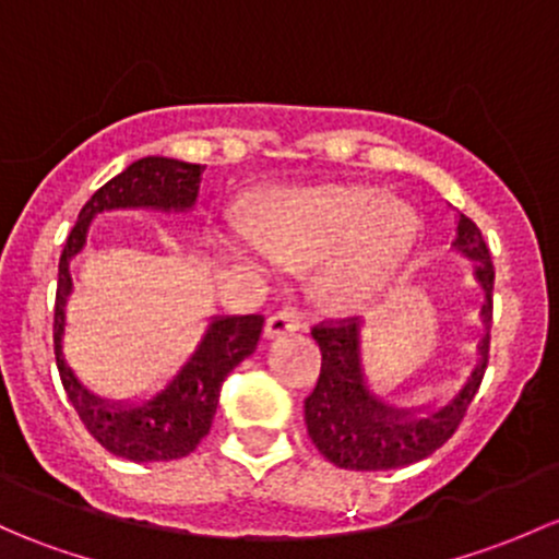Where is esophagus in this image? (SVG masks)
<instances>
[{
  "instance_id": "34e87169",
  "label": "esophagus",
  "mask_w": 559,
  "mask_h": 559,
  "mask_svg": "<svg viewBox=\"0 0 559 559\" xmlns=\"http://www.w3.org/2000/svg\"><path fill=\"white\" fill-rule=\"evenodd\" d=\"M299 326H302V313H299V308H295V305H284L281 310L270 313L267 324H264V334H267V337H278V334L297 332Z\"/></svg>"
}]
</instances>
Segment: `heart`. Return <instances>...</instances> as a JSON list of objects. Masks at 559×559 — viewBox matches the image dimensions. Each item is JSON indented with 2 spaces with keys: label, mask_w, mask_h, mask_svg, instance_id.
<instances>
[{
  "label": "heart",
  "mask_w": 559,
  "mask_h": 559,
  "mask_svg": "<svg viewBox=\"0 0 559 559\" xmlns=\"http://www.w3.org/2000/svg\"><path fill=\"white\" fill-rule=\"evenodd\" d=\"M418 216L369 190H302L281 198L254 225L278 260L324 257L319 289L329 302L354 308L378 295L418 240Z\"/></svg>",
  "instance_id": "1"
}]
</instances>
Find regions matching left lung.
I'll return each mask as SVG.
<instances>
[{
	"label": "left lung",
	"instance_id": "1",
	"mask_svg": "<svg viewBox=\"0 0 559 559\" xmlns=\"http://www.w3.org/2000/svg\"><path fill=\"white\" fill-rule=\"evenodd\" d=\"M457 251L472 257L474 275L485 289L481 321L485 326L492 321V267L490 249L481 238L479 227L468 216L457 219V235L452 240ZM356 316L340 321H321L313 326V340L321 348V372L313 393L305 399V423L313 444L334 466L350 472H383V468H402L418 463L442 448L457 431L468 404L477 396L481 378L487 369V350H490V326L479 340V361L452 402L439 407L437 413L420 415V409H402L380 402L369 393L361 372V348H358Z\"/></svg>",
	"mask_w": 559,
	"mask_h": 559
}]
</instances>
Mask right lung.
Here are the masks:
<instances>
[{
	"label": "right lung",
	"instance_id": "1",
	"mask_svg": "<svg viewBox=\"0 0 559 559\" xmlns=\"http://www.w3.org/2000/svg\"><path fill=\"white\" fill-rule=\"evenodd\" d=\"M205 166L195 163L171 160V157H141L131 163L122 174L109 179L102 190L82 205L78 225L69 233L67 246L58 262V289H56V319H52V343H56V364L61 374L63 391L78 409L82 426L93 439L109 450L111 455L126 461H176L190 455L209 433L214 420L219 391L227 374L254 354L257 340L262 334V316H225L211 321L203 343L192 354L181 372L136 407L109 404L91 396L78 383L72 369L67 367L61 354L63 337V308L72 292L69 262L80 254L87 238V225L96 214L109 209H160V211H187L198 201L201 174Z\"/></svg>",
	"mask_w": 559,
	"mask_h": 559
}]
</instances>
